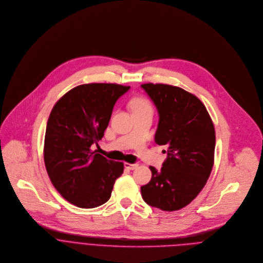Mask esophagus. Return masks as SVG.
I'll list each match as a JSON object with an SVG mask.
<instances>
[{
	"label": "esophagus",
	"instance_id": "1",
	"mask_svg": "<svg viewBox=\"0 0 263 263\" xmlns=\"http://www.w3.org/2000/svg\"><path fill=\"white\" fill-rule=\"evenodd\" d=\"M124 168L127 169V170H135L136 168H138V164H128V163H125V164H124Z\"/></svg>",
	"mask_w": 263,
	"mask_h": 263
}]
</instances>
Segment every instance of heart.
Instances as JSON below:
<instances>
[{"instance_id": "1", "label": "heart", "mask_w": 263, "mask_h": 263, "mask_svg": "<svg viewBox=\"0 0 263 263\" xmlns=\"http://www.w3.org/2000/svg\"><path fill=\"white\" fill-rule=\"evenodd\" d=\"M130 107L133 111H140V110H151L150 103L143 97H137L132 100Z\"/></svg>"}]
</instances>
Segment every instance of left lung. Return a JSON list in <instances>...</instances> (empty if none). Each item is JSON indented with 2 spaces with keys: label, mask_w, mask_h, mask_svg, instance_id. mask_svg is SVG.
I'll return each instance as SVG.
<instances>
[{
  "label": "left lung",
  "mask_w": 263,
  "mask_h": 263,
  "mask_svg": "<svg viewBox=\"0 0 263 263\" xmlns=\"http://www.w3.org/2000/svg\"><path fill=\"white\" fill-rule=\"evenodd\" d=\"M142 89L159 113L154 141L167 148V159L151 180L141 186L143 200L164 212L190 204L204 187L214 166L216 134L204 104L185 90L165 84Z\"/></svg>",
  "instance_id": "obj_1"
}]
</instances>
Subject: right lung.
<instances>
[{
  "mask_svg": "<svg viewBox=\"0 0 263 263\" xmlns=\"http://www.w3.org/2000/svg\"><path fill=\"white\" fill-rule=\"evenodd\" d=\"M130 87L117 84L80 85L52 108L44 137V164L56 190L71 204L94 208L106 203L123 163L109 161L93 144L103 137L113 108Z\"/></svg>",
  "mask_w": 263,
  "mask_h": 263,
  "instance_id": "add662e5",
  "label": "right lung"
}]
</instances>
